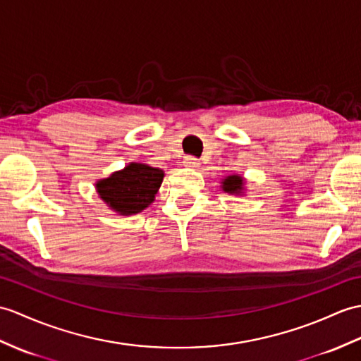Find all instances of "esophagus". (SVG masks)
<instances>
[{
  "mask_svg": "<svg viewBox=\"0 0 361 361\" xmlns=\"http://www.w3.org/2000/svg\"><path fill=\"white\" fill-rule=\"evenodd\" d=\"M184 166L186 167H198V164H200V160L198 158H195V157H192V155H188V157H184Z\"/></svg>",
  "mask_w": 361,
  "mask_h": 361,
  "instance_id": "34e87169",
  "label": "esophagus"
}]
</instances>
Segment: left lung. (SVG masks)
Wrapping results in <instances>:
<instances>
[{"instance_id": "left-lung-1", "label": "left lung", "mask_w": 361, "mask_h": 361, "mask_svg": "<svg viewBox=\"0 0 361 361\" xmlns=\"http://www.w3.org/2000/svg\"><path fill=\"white\" fill-rule=\"evenodd\" d=\"M223 190L229 194H241L243 190V180L238 175H231V177L223 181Z\"/></svg>"}]
</instances>
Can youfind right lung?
<instances>
[{
	"label": "right lung",
	"instance_id": "obj_1",
	"mask_svg": "<svg viewBox=\"0 0 361 361\" xmlns=\"http://www.w3.org/2000/svg\"><path fill=\"white\" fill-rule=\"evenodd\" d=\"M163 177L164 173L160 169L141 163H130L123 171L98 181L97 190L114 211L121 215H133L152 203Z\"/></svg>",
	"mask_w": 361,
	"mask_h": 361
}]
</instances>
